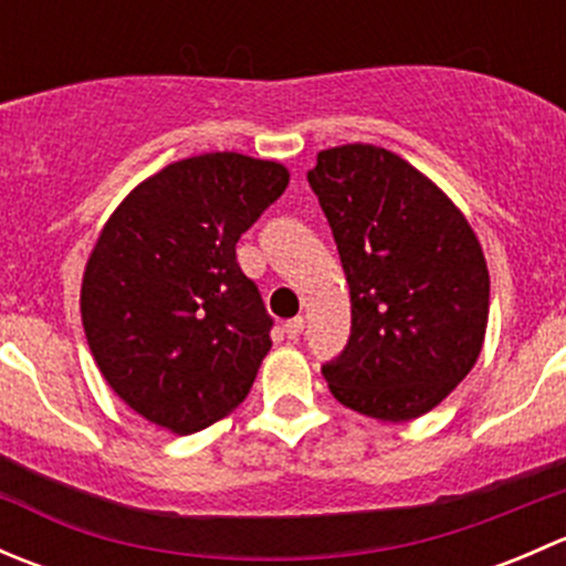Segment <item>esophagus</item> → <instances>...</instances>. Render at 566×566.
I'll list each match as a JSON object with an SVG mask.
<instances>
[{
  "instance_id": "34e87169",
  "label": "esophagus",
  "mask_w": 566,
  "mask_h": 566,
  "mask_svg": "<svg viewBox=\"0 0 566 566\" xmlns=\"http://www.w3.org/2000/svg\"><path fill=\"white\" fill-rule=\"evenodd\" d=\"M304 328H306L304 317H293V319H287V323H284V334H287L290 339H298V336L304 334Z\"/></svg>"
}]
</instances>
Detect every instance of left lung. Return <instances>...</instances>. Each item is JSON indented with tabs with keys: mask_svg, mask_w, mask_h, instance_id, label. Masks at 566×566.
Here are the masks:
<instances>
[{
	"mask_svg": "<svg viewBox=\"0 0 566 566\" xmlns=\"http://www.w3.org/2000/svg\"><path fill=\"white\" fill-rule=\"evenodd\" d=\"M306 177L350 284V342L323 367L328 389L369 419H419L482 353V243L458 205L386 147H328Z\"/></svg>",
	"mask_w": 566,
	"mask_h": 566,
	"instance_id": "8db88e82",
	"label": "left lung"
}]
</instances>
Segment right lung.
Returning <instances> with one entry per match:
<instances>
[{
	"label": "right lung",
	"instance_id": "right-lung-1",
	"mask_svg": "<svg viewBox=\"0 0 566 566\" xmlns=\"http://www.w3.org/2000/svg\"><path fill=\"white\" fill-rule=\"evenodd\" d=\"M284 164L202 153L142 180L108 216L82 276V325L112 391L188 436L247 399L271 317L235 243L287 188Z\"/></svg>",
	"mask_w": 566,
	"mask_h": 566
}]
</instances>
